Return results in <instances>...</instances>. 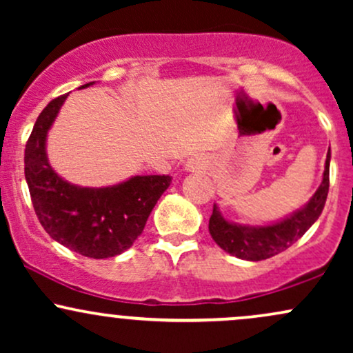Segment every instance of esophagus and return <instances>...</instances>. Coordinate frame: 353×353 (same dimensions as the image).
<instances>
[{"mask_svg": "<svg viewBox=\"0 0 353 353\" xmlns=\"http://www.w3.org/2000/svg\"><path fill=\"white\" fill-rule=\"evenodd\" d=\"M209 168V157L205 156H194L190 157L185 164V169L188 171H204V169Z\"/></svg>", "mask_w": 353, "mask_h": 353, "instance_id": "esophagus-1", "label": "esophagus"}]
</instances>
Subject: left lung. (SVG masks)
I'll list each match as a JSON object with an SVG mask.
<instances>
[{
    "mask_svg": "<svg viewBox=\"0 0 353 353\" xmlns=\"http://www.w3.org/2000/svg\"><path fill=\"white\" fill-rule=\"evenodd\" d=\"M329 169L330 149L327 152L325 171L322 182L314 196L303 208L295 210L289 217L269 225H244L230 222L214 204L212 216L209 219V232L216 244L230 255H236L244 261H264L272 255L281 254L297 242L312 228L322 214L329 194Z\"/></svg>",
    "mask_w": 353,
    "mask_h": 353,
    "instance_id": "obj_1",
    "label": "left lung"
}]
</instances>
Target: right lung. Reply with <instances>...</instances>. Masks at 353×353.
<instances>
[{
  "mask_svg": "<svg viewBox=\"0 0 353 353\" xmlns=\"http://www.w3.org/2000/svg\"><path fill=\"white\" fill-rule=\"evenodd\" d=\"M66 98L59 96L43 109L26 143L24 177L31 202L44 230L61 245L84 257H114L141 236L172 177L132 176L108 188H81L64 181L48 161L46 137Z\"/></svg>",
  "mask_w": 353,
  "mask_h": 353,
  "instance_id": "obj_1",
  "label": "right lung"
}]
</instances>
